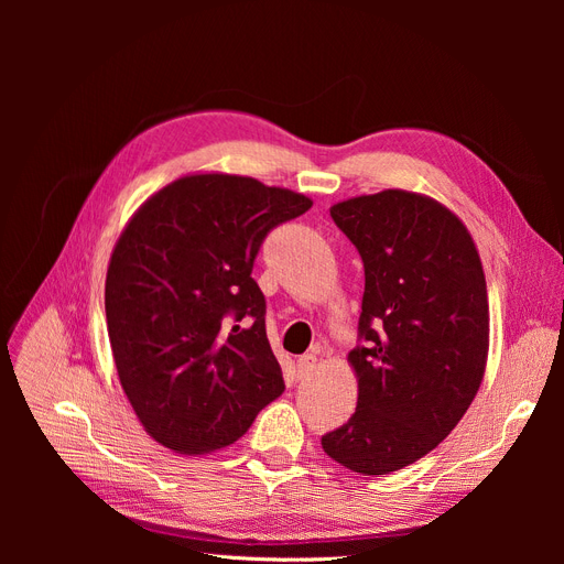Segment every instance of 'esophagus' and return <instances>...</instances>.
<instances>
[{
	"label": "esophagus",
	"instance_id": "34e87169",
	"mask_svg": "<svg viewBox=\"0 0 564 564\" xmlns=\"http://www.w3.org/2000/svg\"><path fill=\"white\" fill-rule=\"evenodd\" d=\"M315 366H317L315 354H304V357L297 359V375L300 377H308V375H313Z\"/></svg>",
	"mask_w": 564,
	"mask_h": 564
}]
</instances>
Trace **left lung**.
Segmentation results:
<instances>
[{"label": "left lung", "mask_w": 564, "mask_h": 564, "mask_svg": "<svg viewBox=\"0 0 564 564\" xmlns=\"http://www.w3.org/2000/svg\"><path fill=\"white\" fill-rule=\"evenodd\" d=\"M357 247L366 290L351 419L322 436L332 459L364 476L400 470L446 438L476 398L487 364L489 304L466 226L441 203L402 189L332 207Z\"/></svg>", "instance_id": "left-lung-1"}]
</instances>
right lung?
Wrapping results in <instances>:
<instances>
[{"mask_svg":"<svg viewBox=\"0 0 564 564\" xmlns=\"http://www.w3.org/2000/svg\"><path fill=\"white\" fill-rule=\"evenodd\" d=\"M311 198L253 177L187 175L141 205L105 283L121 387L145 432L198 455L230 446L285 383L251 279L267 232Z\"/></svg>","mask_w":564,"mask_h":564,"instance_id":"right-lung-1","label":"right lung"}]
</instances>
